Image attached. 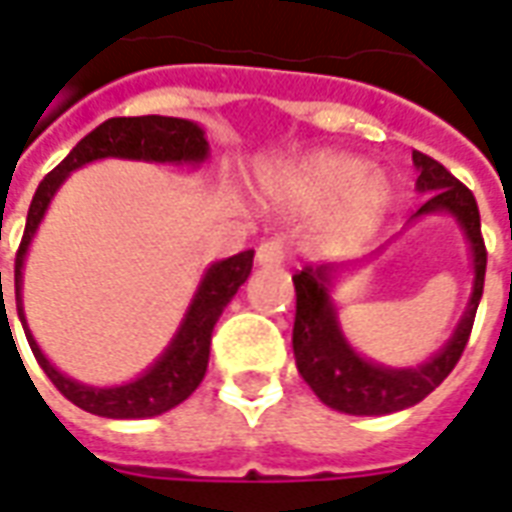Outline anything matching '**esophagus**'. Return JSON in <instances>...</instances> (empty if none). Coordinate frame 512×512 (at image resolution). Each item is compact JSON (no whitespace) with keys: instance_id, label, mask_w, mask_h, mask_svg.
Here are the masks:
<instances>
[{"instance_id":"obj_1","label":"esophagus","mask_w":512,"mask_h":512,"mask_svg":"<svg viewBox=\"0 0 512 512\" xmlns=\"http://www.w3.org/2000/svg\"><path fill=\"white\" fill-rule=\"evenodd\" d=\"M257 266H282V260H285V246L279 238L274 241H263V244L257 246Z\"/></svg>"}]
</instances>
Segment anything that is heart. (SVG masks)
I'll return each mask as SVG.
<instances>
[{"instance_id":"1","label":"heart","mask_w":512,"mask_h":512,"mask_svg":"<svg viewBox=\"0 0 512 512\" xmlns=\"http://www.w3.org/2000/svg\"><path fill=\"white\" fill-rule=\"evenodd\" d=\"M279 194L299 208L318 211L334 205L321 224V241L332 249H351L376 233L395 200V186L370 161L354 153L321 150L285 172Z\"/></svg>"}]
</instances>
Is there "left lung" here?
I'll list each match as a JSON object with an SVG mask.
<instances>
[{
	"instance_id": "obj_1",
	"label": "left lung",
	"mask_w": 512,
	"mask_h": 512,
	"mask_svg": "<svg viewBox=\"0 0 512 512\" xmlns=\"http://www.w3.org/2000/svg\"><path fill=\"white\" fill-rule=\"evenodd\" d=\"M414 167L419 169L417 191L428 194L411 222L430 213H450L469 241L472 252V296L466 304V312L455 326V332L441 351L430 356L428 362L417 367H386L370 362L362 354H356L351 343L345 340L337 310H334L332 288L337 274L345 266H307L299 274H293L296 285V321H293V354L301 378L310 384L315 395L321 397L334 411L356 414V417H381L395 414L408 406H417L419 400L436 389L450 376L452 367L458 365L463 348L472 334L477 304L483 299L485 282V244L480 235V211L474 194L452 172L441 167L425 153L414 150ZM381 252V249H378Z\"/></svg>"
}]
</instances>
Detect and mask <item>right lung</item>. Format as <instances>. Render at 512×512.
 Masks as SVG:
<instances>
[{"instance_id": "add662e5", "label": "right lung", "mask_w": 512, "mask_h": 512, "mask_svg": "<svg viewBox=\"0 0 512 512\" xmlns=\"http://www.w3.org/2000/svg\"><path fill=\"white\" fill-rule=\"evenodd\" d=\"M208 150L211 147H208L205 131L191 120L161 115L112 117V120L93 128L68 156L62 158L57 167L51 169L46 178L40 180L38 191L32 197V205H29L27 227H24V238H21L16 255V307L24 334L29 340V348L38 359V365L43 367V373L51 378V384L57 386L73 406L109 419H145L158 417V414H164L169 408L183 403L205 378L208 356H211L213 326H216L224 307L233 301L238 288L249 277L255 249H246V252H238V255L227 257V260H219L202 274L197 293H194L189 310L180 321L178 332L169 340L164 354L158 356L142 376H136L128 384L87 386L73 381V378H68L51 365L27 326L21 285H24L27 249L35 233H38V224L43 222V216L49 211L51 200L65 183V178L71 175L73 169L84 167L90 161L128 158V161H153V164H202L208 158Z\"/></svg>"}]
</instances>
